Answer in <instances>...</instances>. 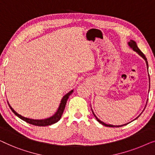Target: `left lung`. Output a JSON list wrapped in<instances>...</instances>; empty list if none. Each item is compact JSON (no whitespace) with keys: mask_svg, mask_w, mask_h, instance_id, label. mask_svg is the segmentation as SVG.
<instances>
[{"mask_svg":"<svg viewBox=\"0 0 155 155\" xmlns=\"http://www.w3.org/2000/svg\"><path fill=\"white\" fill-rule=\"evenodd\" d=\"M128 45H129V46L130 47V48H132L133 50H134V51H136L137 53L140 56H141L142 57V58L144 59V60H145V62H146V64H147V70H148V63H147V58H146V57H145V55H144V54L142 53V52L140 51V50L138 48V45H137V44H136V43L134 41H133V40H130L129 42L128 43ZM150 78V77H149ZM145 107H146V105H145ZM91 110H92V109H91ZM92 112H93V115H94L95 116V119H97V121L99 122V123H100V124H102V125H104V126H109V127H121V126H124V125H126V124H123V125H119V126H114V125H111V124H105V123H104V122H102V121H100V119L97 118V117L95 116V114H94V112H93V110H92ZM139 117V116H138ZM138 117H137V118H138ZM136 118V119H137Z\"/></svg>","mask_w":155,"mask_h":155,"instance_id":"8db88e82","label":"left lung"}]
</instances>
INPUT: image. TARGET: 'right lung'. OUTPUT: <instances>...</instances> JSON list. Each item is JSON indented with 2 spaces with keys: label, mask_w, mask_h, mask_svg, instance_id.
<instances>
[{
  "label": "right lung",
  "mask_w": 155,
  "mask_h": 155,
  "mask_svg": "<svg viewBox=\"0 0 155 155\" xmlns=\"http://www.w3.org/2000/svg\"><path fill=\"white\" fill-rule=\"evenodd\" d=\"M73 91H74L73 90L69 91V93H67V94L62 97V99L61 100L60 104V105H59V107L58 109V110H57V112H55V114H54L53 116L49 117V118H47L45 119H29V118H27V117H22L21 115L19 114L18 113H17L14 110H13V109L12 108V107L10 105L9 103H8V104H9L10 108L11 109L12 112L14 113V114L16 115L17 117H18L19 118L22 119L23 121L27 122V123H29L30 124H32V125L38 126H49V125H52V124H55L56 122H58L61 119V117H62L63 112H64V110L65 105H66L67 100H68L69 95H70L71 93H73Z\"/></svg>",
  "instance_id": "right-lung-1"
}]
</instances>
